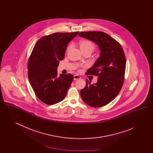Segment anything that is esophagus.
<instances>
[{"label": "esophagus", "mask_w": 153, "mask_h": 153, "mask_svg": "<svg viewBox=\"0 0 153 153\" xmlns=\"http://www.w3.org/2000/svg\"><path fill=\"white\" fill-rule=\"evenodd\" d=\"M81 79V77H80V76H79V75H74V80H79Z\"/></svg>", "instance_id": "obj_1"}]
</instances>
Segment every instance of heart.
<instances>
[{
  "mask_svg": "<svg viewBox=\"0 0 153 153\" xmlns=\"http://www.w3.org/2000/svg\"><path fill=\"white\" fill-rule=\"evenodd\" d=\"M71 47V45H69L67 48V50H69ZM80 48L82 51H93L95 48L94 44L87 39H83L80 41Z\"/></svg>",
  "mask_w": 153,
  "mask_h": 153,
  "instance_id": "obj_1",
  "label": "heart"
}]
</instances>
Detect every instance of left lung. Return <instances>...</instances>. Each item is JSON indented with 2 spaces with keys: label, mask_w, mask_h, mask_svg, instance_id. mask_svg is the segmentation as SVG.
I'll list each match as a JSON object with an SVG mask.
<instances>
[{
  "label": "left lung",
  "mask_w": 153,
  "mask_h": 153,
  "mask_svg": "<svg viewBox=\"0 0 153 153\" xmlns=\"http://www.w3.org/2000/svg\"><path fill=\"white\" fill-rule=\"evenodd\" d=\"M79 36L97 44L100 56L87 74L98 76L96 84L86 80V85L80 91L82 100L88 105L99 108L108 104L119 94L123 85L126 57L117 40L102 31H82Z\"/></svg>",
  "instance_id": "1"
}]
</instances>
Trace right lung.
Instances as JSON below:
<instances>
[{"label": "right lung", "mask_w": 153, "mask_h": 153, "mask_svg": "<svg viewBox=\"0 0 153 153\" xmlns=\"http://www.w3.org/2000/svg\"><path fill=\"white\" fill-rule=\"evenodd\" d=\"M72 33H56L41 37L30 56L28 77L37 97L53 105L62 101L73 80V74L57 76L59 61L64 58L68 44L77 35Z\"/></svg>", "instance_id": "obj_1"}]
</instances>
